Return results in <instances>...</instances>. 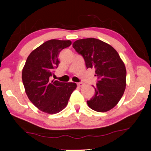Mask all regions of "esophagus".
<instances>
[{
	"mask_svg": "<svg viewBox=\"0 0 151 151\" xmlns=\"http://www.w3.org/2000/svg\"><path fill=\"white\" fill-rule=\"evenodd\" d=\"M77 84H78V86H80V87H81V86H82L84 85V83H83V82H78V83Z\"/></svg>",
	"mask_w": 151,
	"mask_h": 151,
	"instance_id": "34e87169",
	"label": "esophagus"
}]
</instances>
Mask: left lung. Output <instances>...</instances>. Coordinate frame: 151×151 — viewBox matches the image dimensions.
I'll return each mask as SVG.
<instances>
[{
	"label": "left lung",
	"mask_w": 151,
	"mask_h": 151,
	"mask_svg": "<svg viewBox=\"0 0 151 151\" xmlns=\"http://www.w3.org/2000/svg\"><path fill=\"white\" fill-rule=\"evenodd\" d=\"M73 47L81 55L86 67L93 68L98 77L94 96L87 100L93 110L106 112L113 109L122 97L126 87L127 71L116 50L96 38L80 39Z\"/></svg>",
	"instance_id": "obj_1"
}]
</instances>
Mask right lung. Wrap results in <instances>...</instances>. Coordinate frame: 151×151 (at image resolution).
<instances>
[{
	"instance_id": "1",
	"label": "right lung",
	"mask_w": 151,
	"mask_h": 151,
	"mask_svg": "<svg viewBox=\"0 0 151 151\" xmlns=\"http://www.w3.org/2000/svg\"><path fill=\"white\" fill-rule=\"evenodd\" d=\"M71 45L70 40L47 41L30 53L22 69L27 96L35 106L45 113L55 114L65 109L77 86L74 82L50 80L60 63V52Z\"/></svg>"
}]
</instances>
